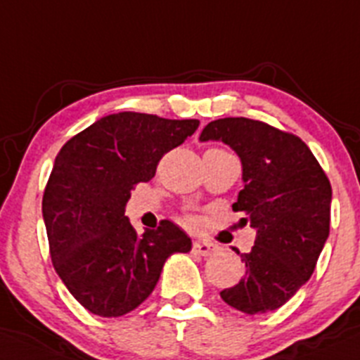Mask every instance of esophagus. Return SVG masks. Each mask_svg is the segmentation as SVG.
<instances>
[{"label":"esophagus","instance_id":"esophagus-1","mask_svg":"<svg viewBox=\"0 0 360 360\" xmlns=\"http://www.w3.org/2000/svg\"><path fill=\"white\" fill-rule=\"evenodd\" d=\"M193 251L200 256H210L217 251V245L208 240H196L193 244Z\"/></svg>","mask_w":360,"mask_h":360}]
</instances>
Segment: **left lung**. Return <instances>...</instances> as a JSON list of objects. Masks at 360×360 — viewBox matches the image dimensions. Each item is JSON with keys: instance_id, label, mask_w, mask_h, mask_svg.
Returning <instances> with one entry per match:
<instances>
[{"instance_id": "left-lung-1", "label": "left lung", "mask_w": 360, "mask_h": 360, "mask_svg": "<svg viewBox=\"0 0 360 360\" xmlns=\"http://www.w3.org/2000/svg\"><path fill=\"white\" fill-rule=\"evenodd\" d=\"M200 141H221L238 155L244 189L233 210L256 229L251 252L233 248L245 276L221 299L245 314L277 309L306 285L328 238V178L302 139L258 120H215Z\"/></svg>"}]
</instances>
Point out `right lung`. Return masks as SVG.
Segmentation results:
<instances>
[{
	"instance_id": "obj_1",
	"label": "right lung",
	"mask_w": 360,
	"mask_h": 360,
	"mask_svg": "<svg viewBox=\"0 0 360 360\" xmlns=\"http://www.w3.org/2000/svg\"><path fill=\"white\" fill-rule=\"evenodd\" d=\"M198 120L108 115L65 143L42 200L53 265L90 313L122 316L145 302L166 259L193 242L171 221L138 235L125 215L131 191L160 157L194 134Z\"/></svg>"
}]
</instances>
